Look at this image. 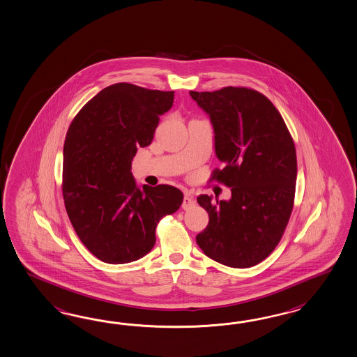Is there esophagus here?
<instances>
[{
	"mask_svg": "<svg viewBox=\"0 0 357 357\" xmlns=\"http://www.w3.org/2000/svg\"><path fill=\"white\" fill-rule=\"evenodd\" d=\"M195 206V202L192 199V195H189V194H186L185 197H183V210H192V207Z\"/></svg>",
	"mask_w": 357,
	"mask_h": 357,
	"instance_id": "esophagus-1",
	"label": "esophagus"
}]
</instances>
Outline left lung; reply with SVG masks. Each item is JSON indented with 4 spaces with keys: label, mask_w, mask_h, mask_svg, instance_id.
I'll return each mask as SVG.
<instances>
[{
    "label": "left lung",
    "mask_w": 357,
    "mask_h": 357,
    "mask_svg": "<svg viewBox=\"0 0 357 357\" xmlns=\"http://www.w3.org/2000/svg\"><path fill=\"white\" fill-rule=\"evenodd\" d=\"M189 93L210 115L215 151L224 163L211 180L231 190L229 201L208 195L197 198L210 218L197 243L220 264L254 266L273 252L293 211V137L275 105L251 88Z\"/></svg>",
    "instance_id": "8db88e82"
}]
</instances>
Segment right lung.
<instances>
[{"instance_id":"obj_1","label":"right lung","mask_w":357,"mask_h":357,"mask_svg":"<svg viewBox=\"0 0 357 357\" xmlns=\"http://www.w3.org/2000/svg\"><path fill=\"white\" fill-rule=\"evenodd\" d=\"M174 93L114 84L93 97L68 128L64 206L84 246L105 263L124 264L149 254L158 222L183 203L177 188L139 189L130 172L137 147L151 144Z\"/></svg>"}]
</instances>
